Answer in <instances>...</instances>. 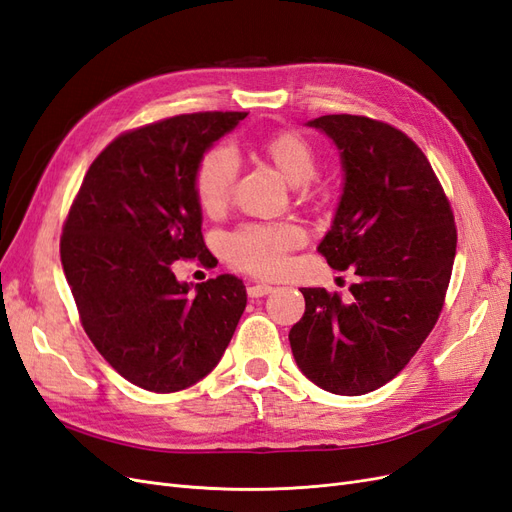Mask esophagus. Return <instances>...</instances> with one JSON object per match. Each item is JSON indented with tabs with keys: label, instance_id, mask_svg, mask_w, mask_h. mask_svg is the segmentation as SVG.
Instances as JSON below:
<instances>
[{
	"label": "esophagus",
	"instance_id": "obj_1",
	"mask_svg": "<svg viewBox=\"0 0 512 512\" xmlns=\"http://www.w3.org/2000/svg\"><path fill=\"white\" fill-rule=\"evenodd\" d=\"M273 292V286L269 284H252L247 286V294H250L252 299H260V297H267V294Z\"/></svg>",
	"mask_w": 512,
	"mask_h": 512
}]
</instances>
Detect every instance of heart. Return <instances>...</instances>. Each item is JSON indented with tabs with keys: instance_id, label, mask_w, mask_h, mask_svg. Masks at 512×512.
Returning a JSON list of instances; mask_svg holds the SVG:
<instances>
[{
	"instance_id": "b5f03b06",
	"label": "heart",
	"mask_w": 512,
	"mask_h": 512,
	"mask_svg": "<svg viewBox=\"0 0 512 512\" xmlns=\"http://www.w3.org/2000/svg\"><path fill=\"white\" fill-rule=\"evenodd\" d=\"M258 153L292 185H305L316 175V149L299 132L284 130L267 136L260 143ZM237 179V153L224 145L209 149L200 158L194 173V192L200 209L209 215L226 211L235 196ZM303 241L305 232L297 224H250L232 232L224 243V252L232 267L252 275L271 277L286 267V256L301 247Z\"/></svg>"
}]
</instances>
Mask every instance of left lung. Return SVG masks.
Wrapping results in <instances>:
<instances>
[{"instance_id":"obj_1","label":"left lung","mask_w":512,"mask_h":512,"mask_svg":"<svg viewBox=\"0 0 512 512\" xmlns=\"http://www.w3.org/2000/svg\"><path fill=\"white\" fill-rule=\"evenodd\" d=\"M307 126L333 138L344 168V194L318 252L359 284L348 301L301 288L305 314L288 339L320 389L365 395L393 380L436 327L455 262V215L408 134L363 115Z\"/></svg>"}]
</instances>
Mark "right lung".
Here are the masks:
<instances>
[{
    "label": "right lung",
    "mask_w": 512,
    "mask_h": 512,
    "mask_svg": "<svg viewBox=\"0 0 512 512\" xmlns=\"http://www.w3.org/2000/svg\"><path fill=\"white\" fill-rule=\"evenodd\" d=\"M247 113H192L119 134L91 162L59 254L91 344L119 376L175 393L220 363L247 303L235 275L177 282L175 260L218 265L200 224L194 173Z\"/></svg>",
    "instance_id": "right-lung-1"
}]
</instances>
